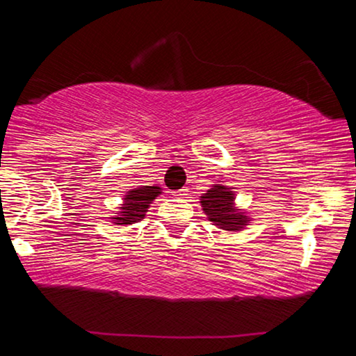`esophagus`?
Here are the masks:
<instances>
[{"label": "esophagus", "instance_id": "1", "mask_svg": "<svg viewBox=\"0 0 356 356\" xmlns=\"http://www.w3.org/2000/svg\"><path fill=\"white\" fill-rule=\"evenodd\" d=\"M187 195H188V188H186V187L175 192V197H187Z\"/></svg>", "mask_w": 356, "mask_h": 356}]
</instances>
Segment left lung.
I'll return each instance as SVG.
<instances>
[{
    "label": "left lung",
    "mask_w": 356,
    "mask_h": 356,
    "mask_svg": "<svg viewBox=\"0 0 356 356\" xmlns=\"http://www.w3.org/2000/svg\"><path fill=\"white\" fill-rule=\"evenodd\" d=\"M200 205L210 222L227 232H240L251 220L245 211L235 207V192L222 184H213L200 197Z\"/></svg>",
    "instance_id": "left-lung-1"
}]
</instances>
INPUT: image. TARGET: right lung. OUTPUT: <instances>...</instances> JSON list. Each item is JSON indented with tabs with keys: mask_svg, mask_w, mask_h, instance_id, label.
Wrapping results in <instances>:
<instances>
[{
	"mask_svg": "<svg viewBox=\"0 0 356 356\" xmlns=\"http://www.w3.org/2000/svg\"><path fill=\"white\" fill-rule=\"evenodd\" d=\"M163 188L157 186H143L131 188L124 195L123 205L120 207L118 215H115L113 223L115 225H131L145 218L147 209L152 204V200L157 195H161Z\"/></svg>",
	"mask_w": 356,
	"mask_h": 356,
	"instance_id": "add662e5",
	"label": "right lung"
}]
</instances>
